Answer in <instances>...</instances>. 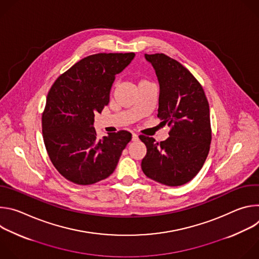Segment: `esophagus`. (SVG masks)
<instances>
[{"mask_svg": "<svg viewBox=\"0 0 259 259\" xmlns=\"http://www.w3.org/2000/svg\"><path fill=\"white\" fill-rule=\"evenodd\" d=\"M132 140H133V141H137V140H138V135L135 134V133H133V134H132Z\"/></svg>", "mask_w": 259, "mask_h": 259, "instance_id": "1", "label": "esophagus"}]
</instances>
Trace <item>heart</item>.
Wrapping results in <instances>:
<instances>
[{"label":"heart","mask_w":259,"mask_h":259,"mask_svg":"<svg viewBox=\"0 0 259 259\" xmlns=\"http://www.w3.org/2000/svg\"><path fill=\"white\" fill-rule=\"evenodd\" d=\"M147 81H145V80H141L140 82H139V84H142V83H146Z\"/></svg>","instance_id":"obj_1"}]
</instances>
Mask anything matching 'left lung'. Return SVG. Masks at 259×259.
<instances>
[{"label": "left lung", "instance_id": "1", "mask_svg": "<svg viewBox=\"0 0 259 259\" xmlns=\"http://www.w3.org/2000/svg\"><path fill=\"white\" fill-rule=\"evenodd\" d=\"M145 58L153 64L160 84L158 118L170 131L161 142L139 135L146 145L141 169L166 186H182L199 173L209 154V103L202 85L181 63L163 53L145 54Z\"/></svg>", "mask_w": 259, "mask_h": 259}]
</instances>
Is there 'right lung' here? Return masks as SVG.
I'll use <instances>...</instances> for the list:
<instances>
[{"mask_svg": "<svg viewBox=\"0 0 259 259\" xmlns=\"http://www.w3.org/2000/svg\"><path fill=\"white\" fill-rule=\"evenodd\" d=\"M130 53H97L73 64L50 88L42 114L43 138L56 170L88 186L112 174L131 140L125 130L97 138L94 115L109 102L116 75L134 58Z\"/></svg>", "mask_w": 259, "mask_h": 259, "instance_id": "add662e5", "label": "right lung"}]
</instances>
